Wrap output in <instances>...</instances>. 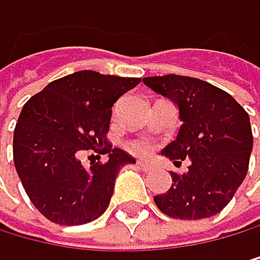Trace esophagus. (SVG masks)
I'll list each match as a JSON object with an SVG mask.
<instances>
[{"instance_id": "34e87169", "label": "esophagus", "mask_w": 260, "mask_h": 260, "mask_svg": "<svg viewBox=\"0 0 260 260\" xmlns=\"http://www.w3.org/2000/svg\"><path fill=\"white\" fill-rule=\"evenodd\" d=\"M137 166L141 168L143 171H151V169H153V164H150L148 161H143V159H138V161H137Z\"/></svg>"}]
</instances>
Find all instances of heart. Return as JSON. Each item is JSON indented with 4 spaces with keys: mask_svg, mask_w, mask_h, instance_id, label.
Returning a JSON list of instances; mask_svg holds the SVG:
<instances>
[{
    "mask_svg": "<svg viewBox=\"0 0 260 260\" xmlns=\"http://www.w3.org/2000/svg\"><path fill=\"white\" fill-rule=\"evenodd\" d=\"M130 148L135 153H140V154H146V153H150L151 150V145L148 143V141L145 140H140V141H133V143L130 145Z\"/></svg>",
    "mask_w": 260,
    "mask_h": 260,
    "instance_id": "heart-1",
    "label": "heart"
}]
</instances>
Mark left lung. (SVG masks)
Listing matches in <instances>:
<instances>
[{
	"label": "left lung",
	"mask_w": 260,
	"mask_h": 260,
	"mask_svg": "<svg viewBox=\"0 0 260 260\" xmlns=\"http://www.w3.org/2000/svg\"><path fill=\"white\" fill-rule=\"evenodd\" d=\"M143 83L173 101L182 122L177 138L161 154L176 166L190 159L187 173H171L174 184L166 193L154 197L156 207L179 220H200L220 213L249 168V115L226 91L197 78L150 76L143 78Z\"/></svg>",
	"instance_id": "left-lung-1"
}]
</instances>
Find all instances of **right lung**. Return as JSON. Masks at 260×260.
I'll return each mask as SVG.
<instances>
[{"label": "right lung", "mask_w": 260, "mask_h": 260, "mask_svg": "<svg viewBox=\"0 0 260 260\" xmlns=\"http://www.w3.org/2000/svg\"><path fill=\"white\" fill-rule=\"evenodd\" d=\"M138 83L140 78L83 70L55 79L24 104L14 128V166L47 220L73 226L107 210L120 168L135 158L106 143L108 162L86 168L79 154L106 143L112 106Z\"/></svg>", "instance_id": "obj_1"}]
</instances>
